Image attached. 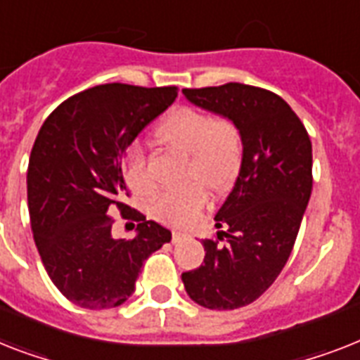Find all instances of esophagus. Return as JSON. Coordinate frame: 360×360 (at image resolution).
Here are the masks:
<instances>
[{
	"mask_svg": "<svg viewBox=\"0 0 360 360\" xmlns=\"http://www.w3.org/2000/svg\"><path fill=\"white\" fill-rule=\"evenodd\" d=\"M185 238H186V233H181V231H174V233H172V242H174V244L183 242Z\"/></svg>",
	"mask_w": 360,
	"mask_h": 360,
	"instance_id": "esophagus-1",
	"label": "esophagus"
}]
</instances>
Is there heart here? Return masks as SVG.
I'll use <instances>...</instances> for the list:
<instances>
[{
	"instance_id": "heart-1",
	"label": "heart",
	"mask_w": 360,
	"mask_h": 360,
	"mask_svg": "<svg viewBox=\"0 0 360 360\" xmlns=\"http://www.w3.org/2000/svg\"><path fill=\"white\" fill-rule=\"evenodd\" d=\"M162 144L192 157L190 177L207 186L221 190L229 186L240 170L242 134L231 120H214L201 110L177 109L157 131ZM125 179L136 194L153 192L155 183L148 170V160L140 148L125 155ZM207 192L201 186L186 190H166L153 201L151 212L168 226H188L207 205Z\"/></svg>"
}]
</instances>
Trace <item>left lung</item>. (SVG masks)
<instances>
[{"label":"left lung","instance_id":"obj_1","mask_svg":"<svg viewBox=\"0 0 360 360\" xmlns=\"http://www.w3.org/2000/svg\"><path fill=\"white\" fill-rule=\"evenodd\" d=\"M183 94L242 134L238 177L214 216L226 242L203 240V264L181 276L198 305L231 311L262 296L290 257L311 198L312 144L290 105L270 90L227 83Z\"/></svg>","mask_w":360,"mask_h":360}]
</instances>
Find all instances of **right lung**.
I'll return each mask as SVG.
<instances>
[{
	"instance_id": "add662e5",
	"label": "right lung",
	"mask_w": 360,
	"mask_h": 360,
	"mask_svg": "<svg viewBox=\"0 0 360 360\" xmlns=\"http://www.w3.org/2000/svg\"><path fill=\"white\" fill-rule=\"evenodd\" d=\"M177 98L175 86L109 83L60 103L38 131L27 168V205L44 268L64 297L103 311L134 292L144 261L172 233L125 205V151ZM118 206L139 221L127 241L112 235Z\"/></svg>"
}]
</instances>
